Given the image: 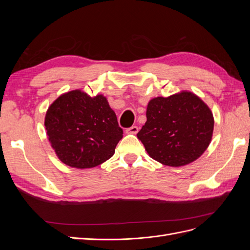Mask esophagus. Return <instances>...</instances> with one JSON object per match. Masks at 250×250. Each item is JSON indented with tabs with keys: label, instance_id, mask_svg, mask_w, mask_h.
<instances>
[{
	"label": "esophagus",
	"instance_id": "obj_1",
	"mask_svg": "<svg viewBox=\"0 0 250 250\" xmlns=\"http://www.w3.org/2000/svg\"><path fill=\"white\" fill-rule=\"evenodd\" d=\"M138 131H139L138 126H131L126 129V133H128V134H137Z\"/></svg>",
	"mask_w": 250,
	"mask_h": 250
}]
</instances>
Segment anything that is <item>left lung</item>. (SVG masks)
<instances>
[{"mask_svg":"<svg viewBox=\"0 0 250 250\" xmlns=\"http://www.w3.org/2000/svg\"><path fill=\"white\" fill-rule=\"evenodd\" d=\"M146 117L137 137L149 156L165 166L176 168L193 163L213 137V112L188 90L151 99Z\"/></svg>","mask_w":250,"mask_h":250,"instance_id":"8db88e82","label":"left lung"}]
</instances>
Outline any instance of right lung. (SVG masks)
<instances>
[{"label": "right lung", "instance_id": "add662e5", "mask_svg": "<svg viewBox=\"0 0 250 250\" xmlns=\"http://www.w3.org/2000/svg\"><path fill=\"white\" fill-rule=\"evenodd\" d=\"M48 140L57 157L72 168L99 166L115 153L122 128L103 95L80 89L59 96L44 117Z\"/></svg>", "mask_w": 250, "mask_h": 250}]
</instances>
